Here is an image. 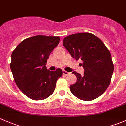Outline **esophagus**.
<instances>
[{"mask_svg": "<svg viewBox=\"0 0 126 126\" xmlns=\"http://www.w3.org/2000/svg\"><path fill=\"white\" fill-rule=\"evenodd\" d=\"M63 74L64 75V76H67V75L69 74V72L66 71H63Z\"/></svg>", "mask_w": 126, "mask_h": 126, "instance_id": "esophagus-1", "label": "esophagus"}]
</instances>
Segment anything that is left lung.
<instances>
[{
  "label": "left lung",
  "instance_id": "1",
  "mask_svg": "<svg viewBox=\"0 0 126 126\" xmlns=\"http://www.w3.org/2000/svg\"><path fill=\"white\" fill-rule=\"evenodd\" d=\"M63 44L72 58L83 61L84 74L72 72L77 77L70 91L78 99L92 101L109 87L114 71L111 55L104 43L90 33H79L64 38Z\"/></svg>",
  "mask_w": 126,
  "mask_h": 126
}]
</instances>
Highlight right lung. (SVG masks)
I'll list each match as a JSON object with an SVG mask.
<instances>
[{
    "label": "right lung",
    "instance_id": "obj_1",
    "mask_svg": "<svg viewBox=\"0 0 126 126\" xmlns=\"http://www.w3.org/2000/svg\"><path fill=\"white\" fill-rule=\"evenodd\" d=\"M59 41L58 36L37 35L25 39L13 51L10 69L14 80L29 98L43 100L54 93L63 72L60 68L50 71L45 65Z\"/></svg>",
    "mask_w": 126,
    "mask_h": 126
}]
</instances>
